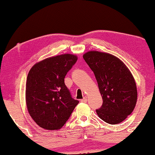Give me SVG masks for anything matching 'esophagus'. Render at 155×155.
<instances>
[{"label": "esophagus", "mask_w": 155, "mask_h": 155, "mask_svg": "<svg viewBox=\"0 0 155 155\" xmlns=\"http://www.w3.org/2000/svg\"><path fill=\"white\" fill-rule=\"evenodd\" d=\"M81 101H82V102H87V97H84V98L82 99Z\"/></svg>", "instance_id": "obj_1"}]
</instances>
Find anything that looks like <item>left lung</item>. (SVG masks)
Here are the masks:
<instances>
[{"label":"left lung","instance_id":"1","mask_svg":"<svg viewBox=\"0 0 155 155\" xmlns=\"http://www.w3.org/2000/svg\"><path fill=\"white\" fill-rule=\"evenodd\" d=\"M83 58L94 74L103 99L97 115L107 124H120L136 105L137 86L132 73L120 59L108 53L90 51Z\"/></svg>","mask_w":155,"mask_h":155}]
</instances>
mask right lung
<instances>
[{"instance_id":"add662e5","label":"right lung","mask_w":155,"mask_h":155,"mask_svg":"<svg viewBox=\"0 0 155 155\" xmlns=\"http://www.w3.org/2000/svg\"><path fill=\"white\" fill-rule=\"evenodd\" d=\"M78 60L64 54L40 61L27 78L25 101L35 122L46 130H59L68 120L79 101L71 97L64 83L68 72Z\"/></svg>"}]
</instances>
